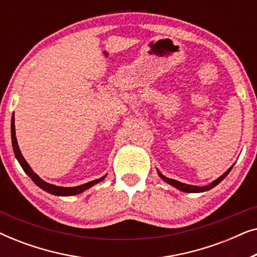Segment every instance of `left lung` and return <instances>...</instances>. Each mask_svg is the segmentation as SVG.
Segmentation results:
<instances>
[{
  "mask_svg": "<svg viewBox=\"0 0 257 257\" xmlns=\"http://www.w3.org/2000/svg\"><path fill=\"white\" fill-rule=\"evenodd\" d=\"M230 170H231V168H229V170H228V171L226 172V173L221 175V177H220L219 179H216L215 181H213L212 184L208 185V186H205V187H199V186H191V185L182 184V182H179V181H177V180H173V179H170V178L164 177V175L161 174V173H159V175L161 177V179H163V180H165V181L167 182V184L174 186L175 188L180 189V191H182V192H186V193H199V192L209 191V189H212L213 187H215V186H216L217 184H220V182L222 181L223 179L227 177L228 173H229V172H230Z\"/></svg>",
  "mask_w": 257,
  "mask_h": 257,
  "instance_id": "1",
  "label": "left lung"
}]
</instances>
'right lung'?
I'll list each match as a JSON object with an SVG mask.
<instances>
[{
  "label": "right lung",
  "mask_w": 257,
  "mask_h": 257,
  "mask_svg": "<svg viewBox=\"0 0 257 257\" xmlns=\"http://www.w3.org/2000/svg\"><path fill=\"white\" fill-rule=\"evenodd\" d=\"M12 140H13L14 153H15V157L17 158V160H19V163H20L21 166H22L24 172H26V173L29 175L31 180H33L35 184L38 186V187H41L42 189H44L45 192L51 193V194H54V195H63V196L79 194V193H82V192L85 191V189L90 188L91 186L96 185L97 182L101 181L105 178V175H104L103 178L97 179V180H93V181H90V182H87V184L77 186V187H58V186L48 184V182H45V181L42 180V179L38 177V175L35 173L33 170H31V167L29 166V165H28L26 159H24L23 156H22V153H21V151L19 149V145H17L16 137H15V124H14V114H13V118H12Z\"/></svg>",
  "instance_id": "add662e5"
}]
</instances>
